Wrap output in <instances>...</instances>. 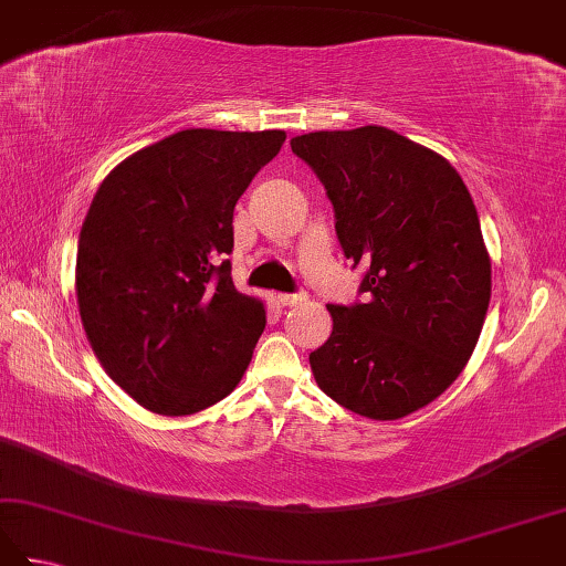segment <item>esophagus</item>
<instances>
[{
  "instance_id": "1",
  "label": "esophagus",
  "mask_w": 566,
  "mask_h": 566,
  "mask_svg": "<svg viewBox=\"0 0 566 566\" xmlns=\"http://www.w3.org/2000/svg\"><path fill=\"white\" fill-rule=\"evenodd\" d=\"M306 298H308L306 292H296V294H282L280 302H282V306H298V304H304Z\"/></svg>"
}]
</instances>
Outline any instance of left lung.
<instances>
[{
	"label": "left lung",
	"mask_w": 566,
	"mask_h": 566,
	"mask_svg": "<svg viewBox=\"0 0 566 566\" xmlns=\"http://www.w3.org/2000/svg\"><path fill=\"white\" fill-rule=\"evenodd\" d=\"M292 150L326 187L345 258L367 268V304H328L311 371L347 411L403 418L460 377L484 326L491 260L472 195L442 155L384 126L316 130Z\"/></svg>",
	"instance_id": "obj_1"
}]
</instances>
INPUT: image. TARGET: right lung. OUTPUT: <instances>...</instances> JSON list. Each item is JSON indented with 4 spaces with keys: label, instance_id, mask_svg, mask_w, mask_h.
I'll use <instances>...</instances> for the list:
<instances>
[{
    "label": "right lung",
    "instance_id": "1",
    "mask_svg": "<svg viewBox=\"0 0 566 566\" xmlns=\"http://www.w3.org/2000/svg\"><path fill=\"white\" fill-rule=\"evenodd\" d=\"M284 130L187 128L118 163L84 216L75 290L84 333L130 399L189 416L243 379L262 302L231 280L233 209Z\"/></svg>",
    "mask_w": 566,
    "mask_h": 566
}]
</instances>
